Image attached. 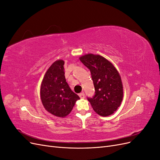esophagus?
Returning <instances> with one entry per match:
<instances>
[{"mask_svg":"<svg viewBox=\"0 0 160 160\" xmlns=\"http://www.w3.org/2000/svg\"><path fill=\"white\" fill-rule=\"evenodd\" d=\"M79 95L81 99H84L85 98V93H83V92H81V93L79 94Z\"/></svg>","mask_w":160,"mask_h":160,"instance_id":"esophagus-1","label":"esophagus"}]
</instances>
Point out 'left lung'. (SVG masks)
<instances>
[{
  "mask_svg": "<svg viewBox=\"0 0 160 160\" xmlns=\"http://www.w3.org/2000/svg\"><path fill=\"white\" fill-rule=\"evenodd\" d=\"M90 70L95 89L93 98H88L98 115L107 117L117 111L123 100V88L118 71L111 62L99 55L91 53L79 57Z\"/></svg>",
  "mask_w": 160,
  "mask_h": 160,
  "instance_id": "left-lung-1",
  "label": "left lung"
}]
</instances>
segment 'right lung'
<instances>
[{
  "instance_id": "1",
  "label": "right lung",
  "mask_w": 160,
  "mask_h": 160,
  "mask_svg": "<svg viewBox=\"0 0 160 160\" xmlns=\"http://www.w3.org/2000/svg\"><path fill=\"white\" fill-rule=\"evenodd\" d=\"M64 64L61 59L53 62L45 72L40 89L43 107L49 113L62 118L71 113L76 101L80 99L67 83Z\"/></svg>"
}]
</instances>
